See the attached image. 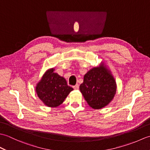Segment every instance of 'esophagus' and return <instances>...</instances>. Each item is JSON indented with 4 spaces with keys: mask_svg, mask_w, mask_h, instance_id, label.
<instances>
[{
    "mask_svg": "<svg viewBox=\"0 0 150 150\" xmlns=\"http://www.w3.org/2000/svg\"><path fill=\"white\" fill-rule=\"evenodd\" d=\"M73 88L75 89V90H78V89L79 88V84H76L75 86H73Z\"/></svg>",
    "mask_w": 150,
    "mask_h": 150,
    "instance_id": "34e87169",
    "label": "esophagus"
}]
</instances>
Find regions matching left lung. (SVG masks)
<instances>
[{"instance_id": "left-lung-1", "label": "left lung", "mask_w": 150, "mask_h": 150, "mask_svg": "<svg viewBox=\"0 0 150 150\" xmlns=\"http://www.w3.org/2000/svg\"><path fill=\"white\" fill-rule=\"evenodd\" d=\"M79 88L89 106L98 110L112 100L117 85L110 72L101 66L90 69L84 75L83 83Z\"/></svg>"}]
</instances>
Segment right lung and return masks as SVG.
Returning a JSON list of instances; mask_svg holds the SVG:
<instances>
[{"mask_svg": "<svg viewBox=\"0 0 150 150\" xmlns=\"http://www.w3.org/2000/svg\"><path fill=\"white\" fill-rule=\"evenodd\" d=\"M50 69L44 73L36 86L38 97L47 106L55 108L64 100L73 89L67 84L64 78Z\"/></svg>", "mask_w": 150, "mask_h": 150, "instance_id": "add662e5", "label": "right lung"}]
</instances>
